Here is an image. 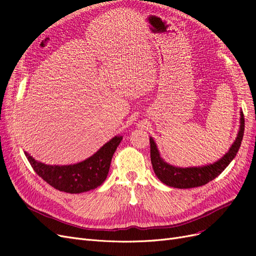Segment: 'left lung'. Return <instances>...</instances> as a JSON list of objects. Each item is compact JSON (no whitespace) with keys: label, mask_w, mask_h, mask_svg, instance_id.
I'll return each instance as SVG.
<instances>
[{"label":"left lung","mask_w":256,"mask_h":256,"mask_svg":"<svg viewBox=\"0 0 256 256\" xmlns=\"http://www.w3.org/2000/svg\"><path fill=\"white\" fill-rule=\"evenodd\" d=\"M244 131V118L242 111H240V127L237 138L234 143L232 144L228 152L224 156L216 161L212 164L203 166H192V168H178L166 164L161 158L157 145L154 138H150V160L154 172L159 180L170 187L178 189H188L200 187V186L206 184L210 180L219 176L226 166L230 164L239 150L240 144H242Z\"/></svg>","instance_id":"1"}]
</instances>
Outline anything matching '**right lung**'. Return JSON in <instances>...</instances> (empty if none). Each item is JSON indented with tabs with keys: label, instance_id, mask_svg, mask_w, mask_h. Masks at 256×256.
Listing matches in <instances>:
<instances>
[{
	"label": "right lung",
	"instance_id": "right-lung-1",
	"mask_svg": "<svg viewBox=\"0 0 256 256\" xmlns=\"http://www.w3.org/2000/svg\"><path fill=\"white\" fill-rule=\"evenodd\" d=\"M122 136H114L97 152L82 162L69 166H49L36 161L24 152L37 175L53 188L67 193H81L97 188L109 173L113 154Z\"/></svg>",
	"mask_w": 256,
	"mask_h": 256
}]
</instances>
